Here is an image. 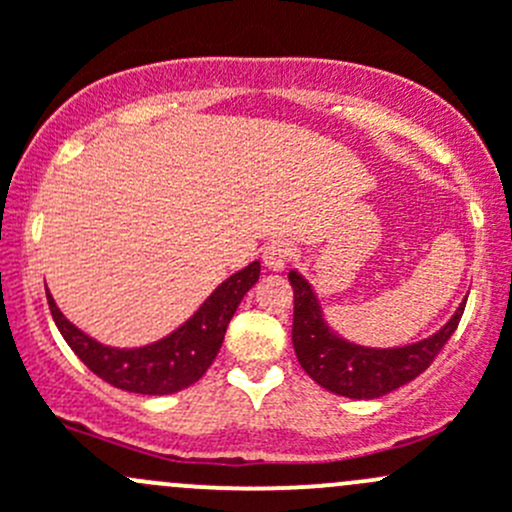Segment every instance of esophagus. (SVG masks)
I'll return each mask as SVG.
<instances>
[{
    "label": "esophagus",
    "mask_w": 512,
    "mask_h": 512,
    "mask_svg": "<svg viewBox=\"0 0 512 512\" xmlns=\"http://www.w3.org/2000/svg\"><path fill=\"white\" fill-rule=\"evenodd\" d=\"M289 260H292V247H289V242L285 240H272L270 245H265V250H262V262H265V267H270V270H282Z\"/></svg>",
    "instance_id": "1"
}]
</instances>
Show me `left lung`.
Listing matches in <instances>:
<instances>
[{
	"label": "left lung",
	"instance_id": "1",
	"mask_svg": "<svg viewBox=\"0 0 512 512\" xmlns=\"http://www.w3.org/2000/svg\"><path fill=\"white\" fill-rule=\"evenodd\" d=\"M289 285L294 289L292 344L299 364L319 386L349 399H379L414 381L446 347L466 309L463 302L441 332L411 347L366 349L329 332L317 297L302 275L289 272Z\"/></svg>",
	"mask_w": 512,
	"mask_h": 512
}]
</instances>
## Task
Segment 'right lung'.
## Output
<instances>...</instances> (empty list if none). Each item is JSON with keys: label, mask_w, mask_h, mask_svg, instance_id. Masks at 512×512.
Returning a JSON list of instances; mask_svg holds the SVG:
<instances>
[{"label": "right lung", "mask_w": 512, "mask_h": 512, "mask_svg": "<svg viewBox=\"0 0 512 512\" xmlns=\"http://www.w3.org/2000/svg\"><path fill=\"white\" fill-rule=\"evenodd\" d=\"M257 277H260V262H252L245 270L235 272L205 299L203 307L183 327L143 349L103 347L86 337L59 312L51 294H46V299H49L51 317H54L61 337L96 376H101L116 389L163 396L188 389L210 369L223 347L227 324H230L237 304L242 302L247 289L255 285Z\"/></svg>", "instance_id": "1"}]
</instances>
